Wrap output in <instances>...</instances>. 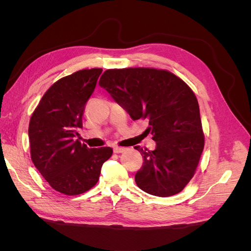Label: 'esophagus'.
<instances>
[{
  "instance_id": "1",
  "label": "esophagus",
  "mask_w": 251,
  "mask_h": 251,
  "mask_svg": "<svg viewBox=\"0 0 251 251\" xmlns=\"http://www.w3.org/2000/svg\"><path fill=\"white\" fill-rule=\"evenodd\" d=\"M113 150H114V153H116V154L124 153V151H126V148H120V147H115V148H114Z\"/></svg>"
}]
</instances>
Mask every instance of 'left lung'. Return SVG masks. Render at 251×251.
<instances>
[{
	"label": "left lung",
	"mask_w": 251,
	"mask_h": 251,
	"mask_svg": "<svg viewBox=\"0 0 251 251\" xmlns=\"http://www.w3.org/2000/svg\"><path fill=\"white\" fill-rule=\"evenodd\" d=\"M105 89L133 120L148 119L146 132L156 149L134 147L143 157L136 184L158 197L180 193L194 177L204 148L199 103L193 90L176 75L154 68L104 71Z\"/></svg>",
	"instance_id": "left-lung-1"
}]
</instances>
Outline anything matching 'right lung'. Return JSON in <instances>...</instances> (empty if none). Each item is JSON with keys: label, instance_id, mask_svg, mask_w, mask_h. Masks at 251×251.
<instances>
[{"label": "right lung", "instance_id": "obj_1", "mask_svg": "<svg viewBox=\"0 0 251 251\" xmlns=\"http://www.w3.org/2000/svg\"><path fill=\"white\" fill-rule=\"evenodd\" d=\"M102 69L74 72L47 90L29 123L31 160L56 192L79 195L100 179L104 161L112 156L109 147L89 149L78 139L85 105L92 95Z\"/></svg>", "mask_w": 251, "mask_h": 251}]
</instances>
